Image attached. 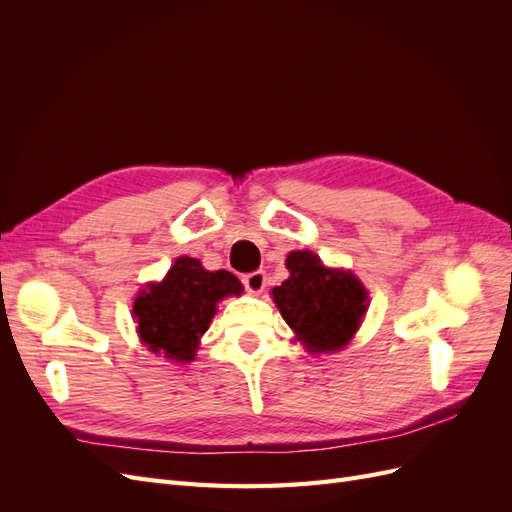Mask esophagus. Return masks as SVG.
Wrapping results in <instances>:
<instances>
[{
  "mask_svg": "<svg viewBox=\"0 0 512 512\" xmlns=\"http://www.w3.org/2000/svg\"><path fill=\"white\" fill-rule=\"evenodd\" d=\"M243 284L250 292H262L267 286V275H265V271L247 273V275H243Z\"/></svg>",
  "mask_w": 512,
  "mask_h": 512,
  "instance_id": "esophagus-1",
  "label": "esophagus"
}]
</instances>
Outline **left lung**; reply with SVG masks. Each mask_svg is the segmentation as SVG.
Returning <instances> with one entry per match:
<instances>
[{"label": "left lung", "instance_id": "1", "mask_svg": "<svg viewBox=\"0 0 512 512\" xmlns=\"http://www.w3.org/2000/svg\"><path fill=\"white\" fill-rule=\"evenodd\" d=\"M290 277L271 290L294 339L309 352H337L354 337L367 312V290L359 277L329 269L314 252H290Z\"/></svg>", "mask_w": 512, "mask_h": 512}]
</instances>
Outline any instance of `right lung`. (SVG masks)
<instances>
[{"instance_id":"add662e5","label":"right lung","mask_w":512,"mask_h":512,"mask_svg":"<svg viewBox=\"0 0 512 512\" xmlns=\"http://www.w3.org/2000/svg\"><path fill=\"white\" fill-rule=\"evenodd\" d=\"M230 271H207L200 260L181 256L158 284H147L134 299L132 316L141 342L170 361H194L198 339L209 329L218 303L241 294Z\"/></svg>"}]
</instances>
